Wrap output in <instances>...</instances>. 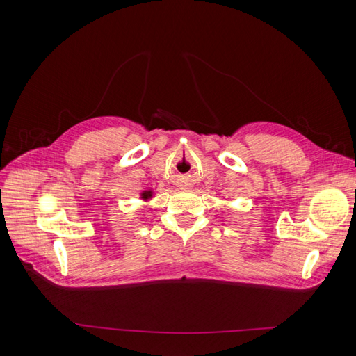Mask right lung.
<instances>
[{
    "label": "right lung",
    "mask_w": 356,
    "mask_h": 356,
    "mask_svg": "<svg viewBox=\"0 0 356 356\" xmlns=\"http://www.w3.org/2000/svg\"><path fill=\"white\" fill-rule=\"evenodd\" d=\"M141 196H143V199H148V197L153 196V193H152V191H144Z\"/></svg>",
    "instance_id": "add662e5"
}]
</instances>
